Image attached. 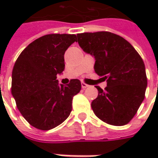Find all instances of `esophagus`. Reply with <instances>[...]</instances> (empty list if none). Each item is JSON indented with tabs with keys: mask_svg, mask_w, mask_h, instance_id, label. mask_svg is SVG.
Masks as SVG:
<instances>
[{
	"mask_svg": "<svg viewBox=\"0 0 158 158\" xmlns=\"http://www.w3.org/2000/svg\"><path fill=\"white\" fill-rule=\"evenodd\" d=\"M81 86H82L83 89H86V88H88L89 87V85H87V84H85V83L82 82L81 83Z\"/></svg>",
	"mask_w": 158,
	"mask_h": 158,
	"instance_id": "1",
	"label": "esophagus"
}]
</instances>
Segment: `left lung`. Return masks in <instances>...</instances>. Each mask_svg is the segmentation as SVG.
Masks as SVG:
<instances>
[{
  "instance_id": "8db88e82",
  "label": "left lung",
  "mask_w": 158,
  "mask_h": 158,
  "mask_svg": "<svg viewBox=\"0 0 158 158\" xmlns=\"http://www.w3.org/2000/svg\"><path fill=\"white\" fill-rule=\"evenodd\" d=\"M84 52L96 59L94 69L106 79L103 90L91 103L94 113L103 122L115 126L127 124L145 98L147 78L141 56L121 36L107 31L78 34Z\"/></svg>"
}]
</instances>
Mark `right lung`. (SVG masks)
Returning <instances> with one entry per match:
<instances>
[{
    "label": "right lung",
    "mask_w": 158,
    "mask_h": 158,
    "mask_svg": "<svg viewBox=\"0 0 158 158\" xmlns=\"http://www.w3.org/2000/svg\"><path fill=\"white\" fill-rule=\"evenodd\" d=\"M77 41L75 35L51 34L30 43L17 59L12 73V95L30 125L41 130L55 128L68 118L73 97L81 89L79 79L58 85L64 70V53Z\"/></svg>",
    "instance_id": "add662e5"
}]
</instances>
